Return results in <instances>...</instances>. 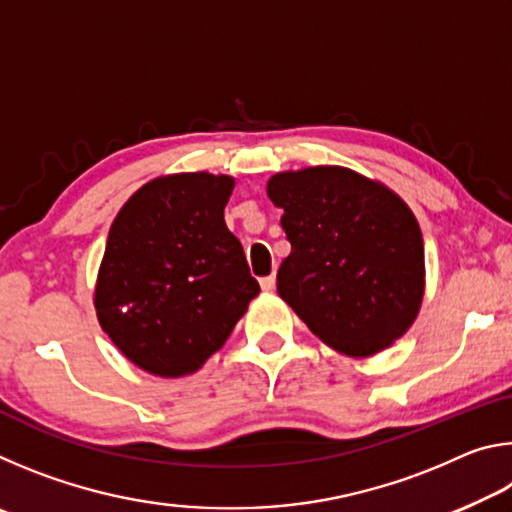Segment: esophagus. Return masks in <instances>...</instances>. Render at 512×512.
<instances>
[{
    "label": "esophagus",
    "mask_w": 512,
    "mask_h": 512,
    "mask_svg": "<svg viewBox=\"0 0 512 512\" xmlns=\"http://www.w3.org/2000/svg\"><path fill=\"white\" fill-rule=\"evenodd\" d=\"M259 287H262V291H273L275 289V275H266L259 280Z\"/></svg>",
    "instance_id": "34e87169"
}]
</instances>
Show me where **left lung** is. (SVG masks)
<instances>
[{
	"instance_id": "8db88e82",
	"label": "left lung",
	"mask_w": 512,
	"mask_h": 512,
	"mask_svg": "<svg viewBox=\"0 0 512 512\" xmlns=\"http://www.w3.org/2000/svg\"><path fill=\"white\" fill-rule=\"evenodd\" d=\"M266 194L282 207L291 253L277 293L329 348L366 359L406 334L424 298L418 219L393 189L320 164L280 171Z\"/></svg>"
}]
</instances>
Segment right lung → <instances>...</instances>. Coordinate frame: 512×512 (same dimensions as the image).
<instances>
[{"label":"right lung","mask_w":512,"mask_h":512,"mask_svg":"<svg viewBox=\"0 0 512 512\" xmlns=\"http://www.w3.org/2000/svg\"><path fill=\"white\" fill-rule=\"evenodd\" d=\"M235 178L169 173L110 225L94 309L124 357L155 377L192 375L223 348L259 293L223 210Z\"/></svg>","instance_id":"right-lung-1"}]
</instances>
